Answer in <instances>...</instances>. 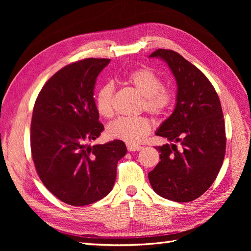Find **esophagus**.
I'll list each match as a JSON object with an SVG mask.
<instances>
[{
    "mask_svg": "<svg viewBox=\"0 0 251 251\" xmlns=\"http://www.w3.org/2000/svg\"><path fill=\"white\" fill-rule=\"evenodd\" d=\"M126 148L128 151H140L142 149V147L140 146H133V144H127Z\"/></svg>",
    "mask_w": 251,
    "mask_h": 251,
    "instance_id": "esophagus-1",
    "label": "esophagus"
}]
</instances>
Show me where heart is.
<instances>
[{"label":"heart","mask_w":251,"mask_h":251,"mask_svg":"<svg viewBox=\"0 0 251 251\" xmlns=\"http://www.w3.org/2000/svg\"><path fill=\"white\" fill-rule=\"evenodd\" d=\"M126 80L143 96L142 109L160 116L171 108L173 94L163 87L162 79L154 71L140 68L128 74ZM113 100L114 86L110 82L104 83L98 89L95 96V107L101 117L113 116ZM151 126L153 125L148 117H120L108 126L107 134L110 138L137 144L150 134Z\"/></svg>","instance_id":"obj_1"}]
</instances>
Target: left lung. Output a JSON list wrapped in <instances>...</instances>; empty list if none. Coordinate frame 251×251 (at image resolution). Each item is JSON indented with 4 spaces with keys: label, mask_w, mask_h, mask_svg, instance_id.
Wrapping results in <instances>:
<instances>
[{
    "label": "left lung",
    "mask_w": 251,
    "mask_h": 251,
    "mask_svg": "<svg viewBox=\"0 0 251 251\" xmlns=\"http://www.w3.org/2000/svg\"><path fill=\"white\" fill-rule=\"evenodd\" d=\"M149 57L168 64L177 82L175 109L155 133L172 143L155 148L160 161L149 173L150 183L165 199L193 201L207 191L223 164L226 137L221 102L207 77L179 53L158 49Z\"/></svg>",
    "instance_id": "left-lung-1"
}]
</instances>
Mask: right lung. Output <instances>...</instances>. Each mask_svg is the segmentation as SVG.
<instances>
[{"mask_svg":"<svg viewBox=\"0 0 251 251\" xmlns=\"http://www.w3.org/2000/svg\"><path fill=\"white\" fill-rule=\"evenodd\" d=\"M108 58H86L64 67L45 83L33 108L30 143L37 174L56 198L73 206L107 196L116 180L124 141L91 147L104 130L94 88Z\"/></svg>","mask_w":251,"mask_h":251,"instance_id":"1","label":"right lung"}]
</instances>
